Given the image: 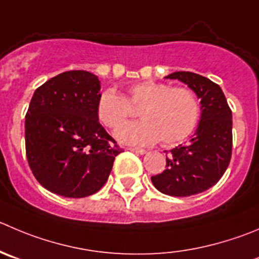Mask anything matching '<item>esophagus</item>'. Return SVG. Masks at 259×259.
Here are the masks:
<instances>
[{
  "instance_id": "obj_1",
  "label": "esophagus",
  "mask_w": 259,
  "mask_h": 259,
  "mask_svg": "<svg viewBox=\"0 0 259 259\" xmlns=\"http://www.w3.org/2000/svg\"><path fill=\"white\" fill-rule=\"evenodd\" d=\"M130 151H132V152H136V154H140V155H144V154H146V150H144V149H140V147H130Z\"/></svg>"
}]
</instances>
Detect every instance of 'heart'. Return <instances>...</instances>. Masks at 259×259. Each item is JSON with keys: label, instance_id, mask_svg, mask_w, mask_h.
Returning a JSON list of instances; mask_svg holds the SVG:
<instances>
[{"label": "heart", "instance_id": "heart-1", "mask_svg": "<svg viewBox=\"0 0 259 259\" xmlns=\"http://www.w3.org/2000/svg\"><path fill=\"white\" fill-rule=\"evenodd\" d=\"M131 105L140 107L143 119L123 125L115 132L117 139L128 145L145 146L160 139L168 145L183 141L194 131L201 114L199 102L192 90L149 80L130 86L125 97L114 90L103 91L97 104L98 118L115 130L132 114Z\"/></svg>", "mask_w": 259, "mask_h": 259}]
</instances>
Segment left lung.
Masks as SVG:
<instances>
[{"label": "left lung", "mask_w": 259, "mask_h": 259, "mask_svg": "<svg viewBox=\"0 0 259 259\" xmlns=\"http://www.w3.org/2000/svg\"><path fill=\"white\" fill-rule=\"evenodd\" d=\"M165 78L186 83L201 100L198 127L188 144L169 151L166 169L151 177L157 191L188 197L215 186L228 169L233 147V115L218 83L193 72L178 71Z\"/></svg>", "instance_id": "1"}]
</instances>
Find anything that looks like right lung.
Segmentation results:
<instances>
[{
  "instance_id": "obj_1",
  "label": "right lung",
  "mask_w": 259,
  "mask_h": 259,
  "mask_svg": "<svg viewBox=\"0 0 259 259\" xmlns=\"http://www.w3.org/2000/svg\"><path fill=\"white\" fill-rule=\"evenodd\" d=\"M100 81L88 71H67L34 91L25 115L29 166L49 192L70 198L97 193L122 152L99 123Z\"/></svg>"
}]
</instances>
